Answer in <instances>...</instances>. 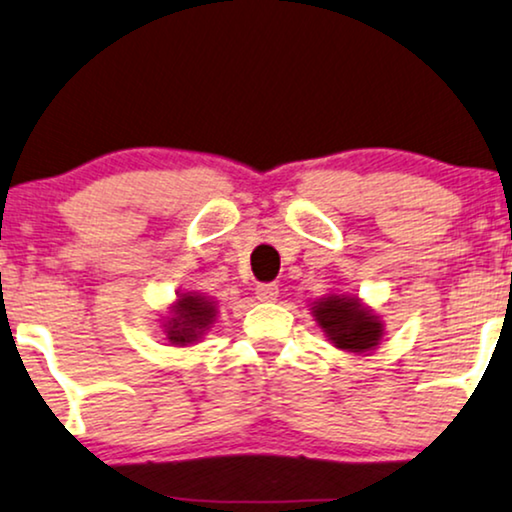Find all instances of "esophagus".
I'll return each instance as SVG.
<instances>
[{
	"mask_svg": "<svg viewBox=\"0 0 512 512\" xmlns=\"http://www.w3.org/2000/svg\"><path fill=\"white\" fill-rule=\"evenodd\" d=\"M255 295L260 302H274L278 297V286L276 283H260V286L255 288Z\"/></svg>",
	"mask_w": 512,
	"mask_h": 512,
	"instance_id": "34e87169",
	"label": "esophagus"
}]
</instances>
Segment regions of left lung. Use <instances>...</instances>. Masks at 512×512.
Masks as SVG:
<instances>
[{"mask_svg": "<svg viewBox=\"0 0 512 512\" xmlns=\"http://www.w3.org/2000/svg\"><path fill=\"white\" fill-rule=\"evenodd\" d=\"M314 316L328 340L347 352H368L383 338V323L357 297H323L316 302Z\"/></svg>", "mask_w": 512, "mask_h": 512, "instance_id": "8db88e82", "label": "left lung"}]
</instances>
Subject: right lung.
Masks as SVG:
<instances>
[{
  "mask_svg": "<svg viewBox=\"0 0 512 512\" xmlns=\"http://www.w3.org/2000/svg\"><path fill=\"white\" fill-rule=\"evenodd\" d=\"M215 316V304L205 300V295H179L177 304L172 307V319H167L165 323L167 340H170L172 345H189V342H196L200 335H203V331H208L210 323L215 321Z\"/></svg>",
  "mask_w": 512,
  "mask_h": 512,
  "instance_id": "obj_1",
  "label": "right lung"
}]
</instances>
